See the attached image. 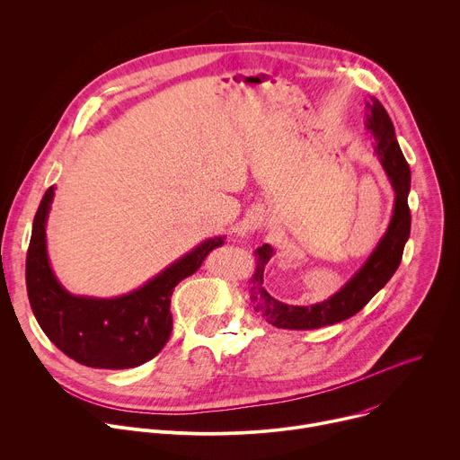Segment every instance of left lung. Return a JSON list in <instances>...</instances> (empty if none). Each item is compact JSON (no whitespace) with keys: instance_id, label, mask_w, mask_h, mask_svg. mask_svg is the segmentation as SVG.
<instances>
[{"instance_id":"8db88e82","label":"left lung","mask_w":460,"mask_h":460,"mask_svg":"<svg viewBox=\"0 0 460 460\" xmlns=\"http://www.w3.org/2000/svg\"><path fill=\"white\" fill-rule=\"evenodd\" d=\"M366 128L376 137V154L395 190V207L388 230L353 278L330 299L312 306L285 305L264 290V266L273 255V250L270 244L259 246L255 250L257 266L250 279V299L253 303V310L259 312L271 326L285 330H314L349 319L368 305V301L392 279V275L401 264L411 226V214L408 207L411 181L410 164L397 143L394 123L377 98H372V103H368Z\"/></svg>"}]
</instances>
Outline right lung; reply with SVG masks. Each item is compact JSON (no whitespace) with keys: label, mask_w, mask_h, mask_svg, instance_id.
<instances>
[{"label":"right lung","mask_w":460,"mask_h":460,"mask_svg":"<svg viewBox=\"0 0 460 460\" xmlns=\"http://www.w3.org/2000/svg\"><path fill=\"white\" fill-rule=\"evenodd\" d=\"M52 199L54 187L40 203L27 252V292L38 324L65 355L90 368L125 370L154 358L170 339L173 288L196 273L214 248L225 244V235L203 241L127 296H72L56 279L47 255L45 225Z\"/></svg>","instance_id":"add662e5"}]
</instances>
